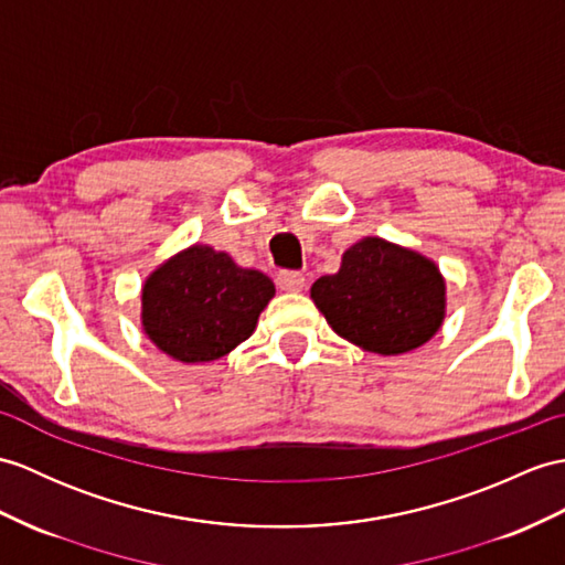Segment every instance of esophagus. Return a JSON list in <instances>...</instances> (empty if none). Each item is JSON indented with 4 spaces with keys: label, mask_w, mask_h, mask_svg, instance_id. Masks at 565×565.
Listing matches in <instances>:
<instances>
[{
    "label": "esophagus",
    "mask_w": 565,
    "mask_h": 565,
    "mask_svg": "<svg viewBox=\"0 0 565 565\" xmlns=\"http://www.w3.org/2000/svg\"><path fill=\"white\" fill-rule=\"evenodd\" d=\"M277 284L286 294H298L306 288V277L300 271H279Z\"/></svg>",
    "instance_id": "esophagus-1"
}]
</instances>
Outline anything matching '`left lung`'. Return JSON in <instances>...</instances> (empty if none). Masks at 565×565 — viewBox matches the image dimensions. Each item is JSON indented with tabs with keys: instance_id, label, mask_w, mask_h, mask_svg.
Listing matches in <instances>:
<instances>
[{
	"instance_id": "obj_1",
	"label": "left lung",
	"mask_w": 565,
	"mask_h": 565,
	"mask_svg": "<svg viewBox=\"0 0 565 565\" xmlns=\"http://www.w3.org/2000/svg\"><path fill=\"white\" fill-rule=\"evenodd\" d=\"M310 298L339 337L380 356L424 347L448 306L436 262L375 235L353 243L339 271L312 284Z\"/></svg>"
}]
</instances>
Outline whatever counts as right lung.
<instances>
[{
    "label": "right lung",
    "instance_id": "right-lung-1",
    "mask_svg": "<svg viewBox=\"0 0 565 565\" xmlns=\"http://www.w3.org/2000/svg\"><path fill=\"white\" fill-rule=\"evenodd\" d=\"M274 294L267 274L243 269L209 245H190L143 281L141 327L170 359L209 363L255 332Z\"/></svg>",
    "mask_w": 565,
    "mask_h": 565
}]
</instances>
